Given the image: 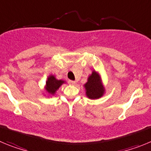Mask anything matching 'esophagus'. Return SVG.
<instances>
[{
	"label": "esophagus",
	"mask_w": 151,
	"mask_h": 151,
	"mask_svg": "<svg viewBox=\"0 0 151 151\" xmlns=\"http://www.w3.org/2000/svg\"><path fill=\"white\" fill-rule=\"evenodd\" d=\"M69 83L72 85H75L76 84V81H73V80H69Z\"/></svg>",
	"instance_id": "1"
}]
</instances>
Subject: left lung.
<instances>
[{"mask_svg": "<svg viewBox=\"0 0 151 151\" xmlns=\"http://www.w3.org/2000/svg\"><path fill=\"white\" fill-rule=\"evenodd\" d=\"M85 94L89 99H99L105 93L104 86L100 74L93 70L88 78V82L84 85Z\"/></svg>", "mask_w": 151, "mask_h": 151, "instance_id": "left-lung-1", "label": "left lung"}]
</instances>
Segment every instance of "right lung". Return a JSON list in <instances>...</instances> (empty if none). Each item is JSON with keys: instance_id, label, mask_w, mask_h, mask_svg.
Masks as SVG:
<instances>
[{"instance_id": "1", "label": "right lung", "mask_w": 151, "mask_h": 151, "mask_svg": "<svg viewBox=\"0 0 151 151\" xmlns=\"http://www.w3.org/2000/svg\"><path fill=\"white\" fill-rule=\"evenodd\" d=\"M63 80H58L56 78L54 75H50L47 77V80L46 81V85L45 86V90L49 95H54L58 89L60 88L63 84L65 83Z\"/></svg>"}]
</instances>
